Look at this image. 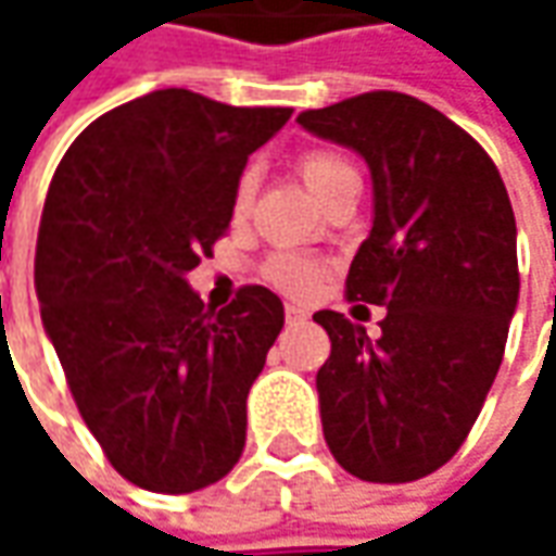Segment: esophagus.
Here are the masks:
<instances>
[{"instance_id": "34e87169", "label": "esophagus", "mask_w": 556, "mask_h": 556, "mask_svg": "<svg viewBox=\"0 0 556 556\" xmlns=\"http://www.w3.org/2000/svg\"><path fill=\"white\" fill-rule=\"evenodd\" d=\"M285 315H288V321H303V318H306V312L300 309V306H285Z\"/></svg>"}]
</instances>
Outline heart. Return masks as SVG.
Listing matches in <instances>:
<instances>
[{
	"mask_svg": "<svg viewBox=\"0 0 556 556\" xmlns=\"http://www.w3.org/2000/svg\"><path fill=\"white\" fill-rule=\"evenodd\" d=\"M300 173H303V179L315 191L318 201H325L343 179L355 176L350 161H343L333 151H309V154H303L300 157ZM250 198H253V176L244 173L238 179V188H235V213H244ZM263 278L271 288L285 290V293H306L318 281V266L312 260H306V256H296V253H275V256H268L266 266H263Z\"/></svg>",
	"mask_w": 556,
	"mask_h": 556,
	"instance_id": "1",
	"label": "heart"
}]
</instances>
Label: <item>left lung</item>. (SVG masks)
<instances>
[{"mask_svg": "<svg viewBox=\"0 0 556 556\" xmlns=\"http://www.w3.org/2000/svg\"><path fill=\"white\" fill-rule=\"evenodd\" d=\"M296 123L371 169V231L346 296L387 306L380 337L340 312L312 315L331 337L315 377L325 442L358 480H420L458 452L502 365L520 296L507 188L460 126L402 92Z\"/></svg>", "mask_w": 556, "mask_h": 556, "instance_id": "1", "label": "left lung"}]
</instances>
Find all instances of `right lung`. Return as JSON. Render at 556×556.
Masks as SVG:
<instances>
[{"label": "right lung", "mask_w": 556, "mask_h": 556, "mask_svg": "<svg viewBox=\"0 0 556 556\" xmlns=\"http://www.w3.org/2000/svg\"><path fill=\"white\" fill-rule=\"evenodd\" d=\"M290 114L157 89L89 123L54 169L36 241L42 328L86 427L148 492H198L244 452L247 393L285 306L253 285L203 309L188 271Z\"/></svg>", "instance_id": "add662e5"}]
</instances>
